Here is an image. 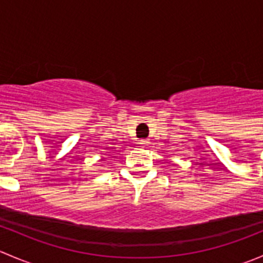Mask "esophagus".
Wrapping results in <instances>:
<instances>
[{
    "instance_id": "1",
    "label": "esophagus",
    "mask_w": 263,
    "mask_h": 263,
    "mask_svg": "<svg viewBox=\"0 0 263 263\" xmlns=\"http://www.w3.org/2000/svg\"><path fill=\"white\" fill-rule=\"evenodd\" d=\"M139 144H140V145H142V146H145V145L147 144V141H146V140H140Z\"/></svg>"
}]
</instances>
